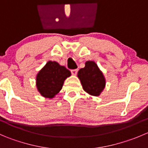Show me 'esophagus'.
Instances as JSON below:
<instances>
[{
    "label": "esophagus",
    "mask_w": 148,
    "mask_h": 148,
    "mask_svg": "<svg viewBox=\"0 0 148 148\" xmlns=\"http://www.w3.org/2000/svg\"><path fill=\"white\" fill-rule=\"evenodd\" d=\"M78 72V69H71V73L72 75H76Z\"/></svg>",
    "instance_id": "34e87169"
}]
</instances>
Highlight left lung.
<instances>
[{"label":"left lung","instance_id":"obj_1","mask_svg":"<svg viewBox=\"0 0 148 148\" xmlns=\"http://www.w3.org/2000/svg\"><path fill=\"white\" fill-rule=\"evenodd\" d=\"M83 89L93 96H99L105 86V79L95 62L88 61L78 71Z\"/></svg>","mask_w":148,"mask_h":148}]
</instances>
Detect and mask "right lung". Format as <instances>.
I'll return each instance as SVG.
<instances>
[{"label":"right lung","mask_w":148,"mask_h":148,"mask_svg":"<svg viewBox=\"0 0 148 148\" xmlns=\"http://www.w3.org/2000/svg\"><path fill=\"white\" fill-rule=\"evenodd\" d=\"M71 72L56 62L49 61L36 76L38 91L46 98H53L63 86L64 82Z\"/></svg>","instance_id":"1"}]
</instances>
